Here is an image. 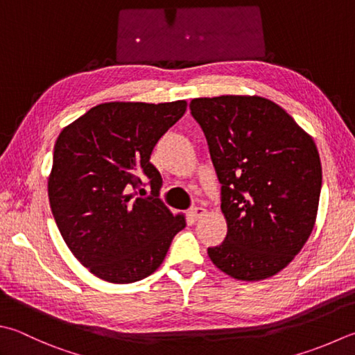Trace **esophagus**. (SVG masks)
Returning <instances> with one entry per match:
<instances>
[{"mask_svg": "<svg viewBox=\"0 0 355 355\" xmlns=\"http://www.w3.org/2000/svg\"><path fill=\"white\" fill-rule=\"evenodd\" d=\"M207 210L204 209V207H193V209L190 210V216L193 219H200L202 216H205Z\"/></svg>", "mask_w": 355, "mask_h": 355, "instance_id": "1", "label": "esophagus"}]
</instances>
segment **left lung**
<instances>
[{
  "label": "left lung",
  "instance_id": "left-lung-1",
  "mask_svg": "<svg viewBox=\"0 0 355 355\" xmlns=\"http://www.w3.org/2000/svg\"><path fill=\"white\" fill-rule=\"evenodd\" d=\"M220 182L227 236L209 257L243 282L273 277L303 249L313 229L322 164L313 139L272 100L193 98Z\"/></svg>",
  "mask_w": 355,
  "mask_h": 355
}]
</instances>
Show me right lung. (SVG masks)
Segmentation results:
<instances>
[{"mask_svg":"<svg viewBox=\"0 0 355 355\" xmlns=\"http://www.w3.org/2000/svg\"><path fill=\"white\" fill-rule=\"evenodd\" d=\"M185 110V100L102 103L60 132L48 180L52 215L73 257L105 282L151 275L185 227L159 199L162 178L150 162ZM144 175L148 197L132 193Z\"/></svg>","mask_w":355,"mask_h":355,"instance_id":"1","label":"right lung"}]
</instances>
